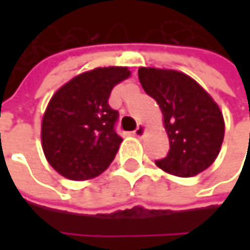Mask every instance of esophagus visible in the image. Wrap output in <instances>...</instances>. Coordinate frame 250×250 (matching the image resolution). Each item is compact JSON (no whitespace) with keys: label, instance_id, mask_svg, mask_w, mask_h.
<instances>
[{"label":"esophagus","instance_id":"obj_1","mask_svg":"<svg viewBox=\"0 0 250 250\" xmlns=\"http://www.w3.org/2000/svg\"><path fill=\"white\" fill-rule=\"evenodd\" d=\"M133 134L136 136V137H139V139H142L145 134H146V125H137V128L133 131Z\"/></svg>","mask_w":250,"mask_h":250}]
</instances>
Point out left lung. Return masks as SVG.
I'll use <instances>...</instances> for the list:
<instances>
[{
  "mask_svg": "<svg viewBox=\"0 0 250 250\" xmlns=\"http://www.w3.org/2000/svg\"><path fill=\"white\" fill-rule=\"evenodd\" d=\"M139 81L158 103L169 139V153L156 161V167L181 178L206 171L225 139V119L217 103L195 79L179 71L142 66Z\"/></svg>",
  "mask_w": 250,
  "mask_h": 250,
  "instance_id": "8db88e82",
  "label": "left lung"
}]
</instances>
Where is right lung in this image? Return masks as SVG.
Segmentation results:
<instances>
[{
  "label": "right lung",
  "instance_id": "1",
  "mask_svg": "<svg viewBox=\"0 0 250 250\" xmlns=\"http://www.w3.org/2000/svg\"><path fill=\"white\" fill-rule=\"evenodd\" d=\"M127 66L95 68L74 76L50 98L42 119V149L49 165L72 181L103 174L123 139L119 113L108 105L113 88L130 76Z\"/></svg>",
  "mask_w": 250,
  "mask_h": 250
}]
</instances>
